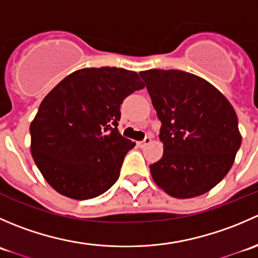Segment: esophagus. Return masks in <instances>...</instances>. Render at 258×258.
<instances>
[{
  "instance_id": "obj_1",
  "label": "esophagus",
  "mask_w": 258,
  "mask_h": 258,
  "mask_svg": "<svg viewBox=\"0 0 258 258\" xmlns=\"http://www.w3.org/2000/svg\"><path fill=\"white\" fill-rule=\"evenodd\" d=\"M148 144H151V137H146L144 141L137 142V146H139V147H141V148H144L145 146H147Z\"/></svg>"
}]
</instances>
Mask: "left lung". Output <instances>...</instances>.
<instances>
[{"mask_svg": "<svg viewBox=\"0 0 258 258\" xmlns=\"http://www.w3.org/2000/svg\"><path fill=\"white\" fill-rule=\"evenodd\" d=\"M161 123L163 155L150 166L155 183L176 199L212 189L241 146L237 114L209 81L179 70L140 72Z\"/></svg>", "mask_w": 258, "mask_h": 258, "instance_id": "1", "label": "left lung"}]
</instances>
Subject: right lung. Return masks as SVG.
I'll list each match as a JSON object with an SVG mask.
<instances>
[{
  "mask_svg": "<svg viewBox=\"0 0 258 258\" xmlns=\"http://www.w3.org/2000/svg\"><path fill=\"white\" fill-rule=\"evenodd\" d=\"M144 87L137 72L100 67L77 70L49 91L30 124L31 153L54 191L88 200L117 181L135 146L117 128L119 107Z\"/></svg>",
  "mask_w": 258,
  "mask_h": 258,
  "instance_id": "add662e5",
  "label": "right lung"
}]
</instances>
